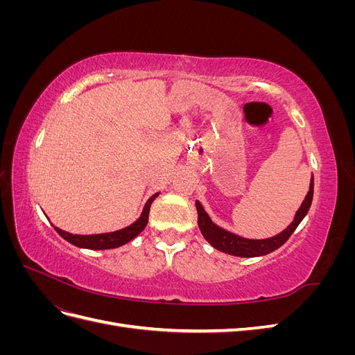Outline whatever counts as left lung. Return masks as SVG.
Listing matches in <instances>:
<instances>
[{
	"label": "left lung",
	"instance_id": "left-lung-1",
	"mask_svg": "<svg viewBox=\"0 0 355 355\" xmlns=\"http://www.w3.org/2000/svg\"><path fill=\"white\" fill-rule=\"evenodd\" d=\"M313 196H314V178H311L309 191H308L304 202L300 204L299 210L296 211L293 222L290 223L283 232H280L278 235H274V237H271V239L249 240V239L240 237V235H235L230 231H225L220 227H218L216 223L211 222L209 214L204 211L200 201H196V207H197V213H198V228L202 234V237L206 239L214 247V249H218L223 253H228L232 256H240V257L263 256V254H268V253L277 250L278 247H282L288 240L290 235L295 232L297 225L302 222V219L306 216V213L311 207V202H313Z\"/></svg>",
	"mask_w": 355,
	"mask_h": 355
}]
</instances>
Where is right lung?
I'll return each instance as SVG.
<instances>
[{"label":"right lung","mask_w":355,"mask_h":355,"mask_svg":"<svg viewBox=\"0 0 355 355\" xmlns=\"http://www.w3.org/2000/svg\"><path fill=\"white\" fill-rule=\"evenodd\" d=\"M159 192L154 194L145 204L142 210V214L139 216L136 222H133L130 227H125L123 230H118L114 232H105V234H94V235H78V234H69L67 231H62L60 228L55 227L56 232L60 235L62 239H65L68 243L81 247V249H90V250H106V249H115V247H120L128 241H132L135 237L141 234L149 216V209H151L153 201L158 197Z\"/></svg>","instance_id":"right-lung-1"}]
</instances>
